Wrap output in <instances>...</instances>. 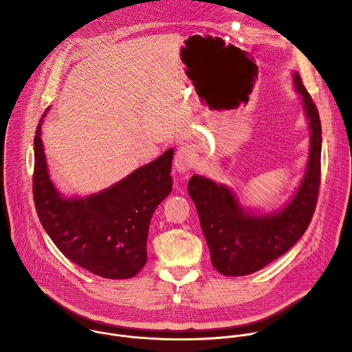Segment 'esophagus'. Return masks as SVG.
<instances>
[{"mask_svg":"<svg viewBox=\"0 0 352 352\" xmlns=\"http://www.w3.org/2000/svg\"><path fill=\"white\" fill-rule=\"evenodd\" d=\"M195 163V152L190 146H181L174 157V168L178 174H186Z\"/></svg>","mask_w":352,"mask_h":352,"instance_id":"1","label":"esophagus"}]
</instances>
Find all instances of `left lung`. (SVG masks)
Segmentation results:
<instances>
[{"label":"left lung","instance_id":"8db88e82","mask_svg":"<svg viewBox=\"0 0 352 352\" xmlns=\"http://www.w3.org/2000/svg\"><path fill=\"white\" fill-rule=\"evenodd\" d=\"M292 83L302 100L311 140L305 174L281 209L266 213L243 208L232 188L204 175L195 174L188 182L212 265L224 276L255 273L284 255L304 235L314 216L320 184L322 125L296 71H292Z\"/></svg>","mask_w":352,"mask_h":352}]
</instances>
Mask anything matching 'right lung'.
<instances>
[{
    "mask_svg": "<svg viewBox=\"0 0 352 352\" xmlns=\"http://www.w3.org/2000/svg\"><path fill=\"white\" fill-rule=\"evenodd\" d=\"M34 136L33 196L48 236L74 263L113 280L136 276L147 261L148 226L156 208L173 189L174 150L121 181L87 196H64L50 178L41 125Z\"/></svg>",
    "mask_w": 352,
    "mask_h": 352,
    "instance_id": "1",
    "label": "right lung"
}]
</instances>
